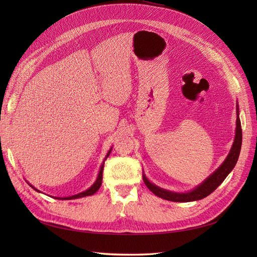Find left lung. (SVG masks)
Masks as SVG:
<instances>
[{"mask_svg":"<svg viewBox=\"0 0 257 257\" xmlns=\"http://www.w3.org/2000/svg\"><path fill=\"white\" fill-rule=\"evenodd\" d=\"M237 121H236V135L234 139V144L231 146V149L227 155V158L222 163V165L217 168L214 173L210 175L203 183H200L195 189L185 192V193H176L170 192L164 189L159 188L158 185L151 183L148 180L146 175H143L144 182L155 195L170 201H178V203H188V201L199 200L210 195L217 186H219L224 180L225 178L228 176V174L234 169L236 163L238 161L240 149H241V143H242V130H241V123L239 119V109L237 105Z\"/></svg>","mask_w":257,"mask_h":257,"instance_id":"1","label":"left lung"}]
</instances>
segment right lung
<instances>
[{"instance_id": "add662e5", "label": "right lung", "mask_w": 257, "mask_h": 257, "mask_svg": "<svg viewBox=\"0 0 257 257\" xmlns=\"http://www.w3.org/2000/svg\"><path fill=\"white\" fill-rule=\"evenodd\" d=\"M110 152H111V149H110L109 151H108V153H107V155H106L105 160H106L108 157H109ZM103 170H104V163L102 164V166H100L98 176H97V178H96V181H95L94 183H93L88 190H85L84 192H81V193H79V194H76V195H73V196H68V197H57V199H62V200H63V199H75V198H80V197H84V196H90V195H93V194L97 192V190L100 188V185H102V180H103ZM30 185H31V184H30ZM31 186H32V188H33L35 191L40 192L38 190H36L33 185H31ZM54 198H56V197H54Z\"/></svg>"}]
</instances>
